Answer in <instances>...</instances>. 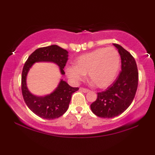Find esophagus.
Here are the masks:
<instances>
[{
	"instance_id": "esophagus-1",
	"label": "esophagus",
	"mask_w": 155,
	"mask_h": 155,
	"mask_svg": "<svg viewBox=\"0 0 155 155\" xmlns=\"http://www.w3.org/2000/svg\"><path fill=\"white\" fill-rule=\"evenodd\" d=\"M79 90L81 91H83V92H84V93H87V92H88V91H90V90H89L88 89H85V88H83V87H80Z\"/></svg>"
}]
</instances>
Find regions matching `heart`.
Instances as JSON below:
<instances>
[{
    "instance_id": "b5f03b06",
    "label": "heart",
    "mask_w": 155,
    "mask_h": 155,
    "mask_svg": "<svg viewBox=\"0 0 155 155\" xmlns=\"http://www.w3.org/2000/svg\"><path fill=\"white\" fill-rule=\"evenodd\" d=\"M120 66V57L112 47L101 48L84 54L75 60L74 65L65 68V72L72 81H82L86 74L96 87L105 88L114 82Z\"/></svg>"
}]
</instances>
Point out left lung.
I'll use <instances>...</instances> for the list:
<instances>
[{"mask_svg":"<svg viewBox=\"0 0 155 155\" xmlns=\"http://www.w3.org/2000/svg\"><path fill=\"white\" fill-rule=\"evenodd\" d=\"M121 57V72L104 91L98 93L90 108L97 116L111 118L122 114L134 99L138 85L137 64L130 52L119 44H114Z\"/></svg>","mask_w":155,"mask_h":155,"instance_id":"left-lung-1","label":"left lung"}]
</instances>
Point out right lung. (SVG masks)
Wrapping results in <instances>:
<instances>
[{
	"mask_svg": "<svg viewBox=\"0 0 155 155\" xmlns=\"http://www.w3.org/2000/svg\"><path fill=\"white\" fill-rule=\"evenodd\" d=\"M68 60V52L57 45L42 47L35 50L25 62L22 72V92L25 102L31 111L44 119L58 118L64 114L69 107L72 94L78 87H72L61 79L52 92L44 96H38L28 90L27 77L30 68L38 62H52L57 65L62 75Z\"/></svg>",
	"mask_w": 155,
	"mask_h": 155,
	"instance_id": "right-lung-1",
	"label": "right lung"
}]
</instances>
